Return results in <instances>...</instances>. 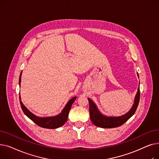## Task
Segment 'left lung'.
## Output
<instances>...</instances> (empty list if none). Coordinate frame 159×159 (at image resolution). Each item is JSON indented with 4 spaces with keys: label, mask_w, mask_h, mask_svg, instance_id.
I'll use <instances>...</instances> for the list:
<instances>
[{
    "label": "left lung",
    "mask_w": 159,
    "mask_h": 159,
    "mask_svg": "<svg viewBox=\"0 0 159 159\" xmlns=\"http://www.w3.org/2000/svg\"><path fill=\"white\" fill-rule=\"evenodd\" d=\"M137 75L139 76L138 73ZM88 99L89 103L90 119L93 124L97 127L102 128H116L124 124L135 113L140 100V88L139 86L138 91L135 98L134 104L131 110L127 113L120 116H107L102 115L98 111L95 104L90 98H88Z\"/></svg>",
    "instance_id": "8db88e82"
}]
</instances>
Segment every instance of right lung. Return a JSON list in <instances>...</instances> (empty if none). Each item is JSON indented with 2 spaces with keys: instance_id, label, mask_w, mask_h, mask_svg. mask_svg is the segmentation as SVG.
Listing matches in <instances>:
<instances>
[{
  "instance_id": "1",
  "label": "right lung",
  "mask_w": 159,
  "mask_h": 159,
  "mask_svg": "<svg viewBox=\"0 0 159 159\" xmlns=\"http://www.w3.org/2000/svg\"><path fill=\"white\" fill-rule=\"evenodd\" d=\"M21 75L22 73H20L19 78V86H20ZM76 98V97H75L72 98L70 101H69V102L66 104V106L60 114L53 116H49V117H39V116H37L34 114H33L27 109L26 107L22 104L20 99V96L19 95L20 104L24 113L40 127L48 129H55L63 126L67 121V120H68L70 110Z\"/></svg>"
}]
</instances>
